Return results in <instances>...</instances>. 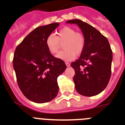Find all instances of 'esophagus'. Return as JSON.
Here are the masks:
<instances>
[{
    "mask_svg": "<svg viewBox=\"0 0 125 125\" xmlns=\"http://www.w3.org/2000/svg\"><path fill=\"white\" fill-rule=\"evenodd\" d=\"M65 64H66V65L67 66H68V67H69V66H70V64L69 63V62H65Z\"/></svg>",
    "mask_w": 125,
    "mask_h": 125,
    "instance_id": "obj_1",
    "label": "esophagus"
}]
</instances>
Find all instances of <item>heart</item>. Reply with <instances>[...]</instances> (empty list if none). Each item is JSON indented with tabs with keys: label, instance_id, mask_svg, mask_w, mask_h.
Segmentation results:
<instances>
[{
	"label": "heart",
	"instance_id": "heart-1",
	"mask_svg": "<svg viewBox=\"0 0 125 125\" xmlns=\"http://www.w3.org/2000/svg\"><path fill=\"white\" fill-rule=\"evenodd\" d=\"M61 44L64 50L59 53L57 58L64 61H72L75 56H79L83 52L86 39L83 34L76 32L73 28L64 27L57 32V36L51 34L46 39V45L52 54H56Z\"/></svg>",
	"mask_w": 125,
	"mask_h": 125
}]
</instances>
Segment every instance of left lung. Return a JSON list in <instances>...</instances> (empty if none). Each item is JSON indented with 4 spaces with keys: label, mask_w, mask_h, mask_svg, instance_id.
<instances>
[{
    "label": "left lung",
    "mask_w": 125,
    "mask_h": 125,
    "mask_svg": "<svg viewBox=\"0 0 125 125\" xmlns=\"http://www.w3.org/2000/svg\"><path fill=\"white\" fill-rule=\"evenodd\" d=\"M67 23L80 27L86 39L83 52L78 60L71 64L75 71L73 77L75 88L85 96H93L107 86L111 74L113 52L106 37L96 29L79 19Z\"/></svg>",
    "instance_id": "8db88e82"
}]
</instances>
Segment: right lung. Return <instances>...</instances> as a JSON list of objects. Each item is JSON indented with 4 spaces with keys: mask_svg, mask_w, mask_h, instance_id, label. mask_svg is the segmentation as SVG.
Segmentation results:
<instances>
[{
    "mask_svg": "<svg viewBox=\"0 0 125 125\" xmlns=\"http://www.w3.org/2000/svg\"><path fill=\"white\" fill-rule=\"evenodd\" d=\"M59 25L52 23L34 29L17 46L13 58L17 82L27 99L37 103L56 98L59 86L57 79L66 66L54 57L46 45V39Z\"/></svg>",
    "mask_w": 125,
    "mask_h": 125,
    "instance_id": "right-lung-1",
    "label": "right lung"
}]
</instances>
